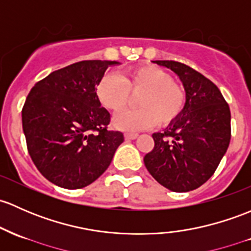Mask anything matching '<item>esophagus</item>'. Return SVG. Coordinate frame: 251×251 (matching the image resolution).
Returning a JSON list of instances; mask_svg holds the SVG:
<instances>
[{"label": "esophagus", "mask_w": 251, "mask_h": 251, "mask_svg": "<svg viewBox=\"0 0 251 251\" xmlns=\"http://www.w3.org/2000/svg\"><path fill=\"white\" fill-rule=\"evenodd\" d=\"M137 137H138V134H137V133H125V139H127V141H131V139H136Z\"/></svg>", "instance_id": "34e87169"}]
</instances>
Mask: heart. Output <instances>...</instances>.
<instances>
[{
  "instance_id": "1",
  "label": "heart",
  "mask_w": 251,
  "mask_h": 251,
  "mask_svg": "<svg viewBox=\"0 0 251 251\" xmlns=\"http://www.w3.org/2000/svg\"><path fill=\"white\" fill-rule=\"evenodd\" d=\"M128 92H142L137 99L138 109L124 110L113 119V126L126 132H137L156 125L167 126L183 113L186 92L173 81L171 73L154 65H141L117 75L108 73L100 79L95 95L102 107L119 112L128 101Z\"/></svg>"
}]
</instances>
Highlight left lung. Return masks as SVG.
I'll list each match as a JSON object with an SVG mask.
<instances>
[{
    "label": "left lung",
    "instance_id": "8db88e82",
    "mask_svg": "<svg viewBox=\"0 0 251 251\" xmlns=\"http://www.w3.org/2000/svg\"><path fill=\"white\" fill-rule=\"evenodd\" d=\"M152 62L178 75L186 104L174 123L152 133L155 147L144 156V165L171 191H191L213 176L227 150L230 108L218 86L197 71L176 61Z\"/></svg>",
    "mask_w": 251,
    "mask_h": 251
}]
</instances>
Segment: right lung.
<instances>
[{"label":"right lung","mask_w":251,"mask_h":251,"mask_svg":"<svg viewBox=\"0 0 251 251\" xmlns=\"http://www.w3.org/2000/svg\"><path fill=\"white\" fill-rule=\"evenodd\" d=\"M118 61L86 60L35 84L23 108L28 154L44 178L63 189L85 188L112 162L124 134L107 130L110 114L95 95ZM96 130V134H92Z\"/></svg>","instance_id":"add662e5"}]
</instances>
